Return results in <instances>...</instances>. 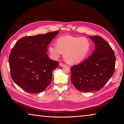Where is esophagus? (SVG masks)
<instances>
[{"mask_svg":"<svg viewBox=\"0 0 124 124\" xmlns=\"http://www.w3.org/2000/svg\"><path fill=\"white\" fill-rule=\"evenodd\" d=\"M59 65H60V66H61V67H63V66H66V64H65L64 63H60Z\"/></svg>","mask_w":124,"mask_h":124,"instance_id":"34e87169","label":"esophagus"}]
</instances>
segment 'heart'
<instances>
[{
	"instance_id": "obj_1",
	"label": "heart",
	"mask_w": 124,
	"mask_h": 124,
	"mask_svg": "<svg viewBox=\"0 0 124 124\" xmlns=\"http://www.w3.org/2000/svg\"><path fill=\"white\" fill-rule=\"evenodd\" d=\"M91 46V41L86 37L64 35L57 39L56 45H50L48 50L54 59H57L63 53L65 61L68 63L74 64L86 57Z\"/></svg>"
}]
</instances>
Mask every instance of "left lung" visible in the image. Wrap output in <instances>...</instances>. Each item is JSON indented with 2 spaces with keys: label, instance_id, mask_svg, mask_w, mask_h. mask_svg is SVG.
Segmentation results:
<instances>
[{
  "label": "left lung",
  "instance_id": "8db88e82",
  "mask_svg": "<svg viewBox=\"0 0 124 124\" xmlns=\"http://www.w3.org/2000/svg\"><path fill=\"white\" fill-rule=\"evenodd\" d=\"M95 43L91 56L70 68L71 81L79 91L84 92L100 90L114 73L115 56L109 44L99 36L89 37Z\"/></svg>",
  "mask_w": 124,
  "mask_h": 124
}]
</instances>
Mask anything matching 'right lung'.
I'll return each mask as SVG.
<instances>
[{"label": "right lung", "instance_id": "1", "mask_svg": "<svg viewBox=\"0 0 124 124\" xmlns=\"http://www.w3.org/2000/svg\"><path fill=\"white\" fill-rule=\"evenodd\" d=\"M58 32L22 38L12 49L9 58L11 76L24 91L39 93L51 83L52 71L58 62L48 57L47 48Z\"/></svg>", "mask_w": 124, "mask_h": 124}]
</instances>
